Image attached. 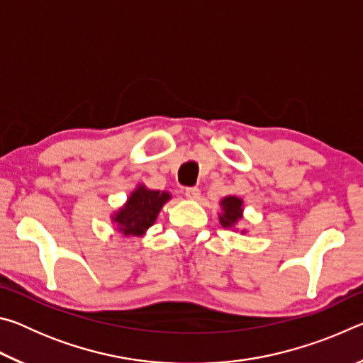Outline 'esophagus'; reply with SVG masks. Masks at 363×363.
Returning <instances> with one entry per match:
<instances>
[{
  "label": "esophagus",
  "instance_id": "esophagus-1",
  "mask_svg": "<svg viewBox=\"0 0 363 363\" xmlns=\"http://www.w3.org/2000/svg\"><path fill=\"white\" fill-rule=\"evenodd\" d=\"M186 196L189 200H199L200 199V189L199 187H187Z\"/></svg>",
  "mask_w": 363,
  "mask_h": 363
}]
</instances>
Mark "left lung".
I'll return each instance as SVG.
<instances>
[{
	"instance_id": "obj_1",
	"label": "left lung",
	"mask_w": 363,
	"mask_h": 363,
	"mask_svg": "<svg viewBox=\"0 0 363 363\" xmlns=\"http://www.w3.org/2000/svg\"><path fill=\"white\" fill-rule=\"evenodd\" d=\"M220 205L224 208V214L219 218L220 224L224 227H233L242 218V200L237 196H227L220 201Z\"/></svg>"
}]
</instances>
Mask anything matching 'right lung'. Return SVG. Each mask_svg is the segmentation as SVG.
<instances>
[{"label":"right lung","instance_id":"obj_1","mask_svg":"<svg viewBox=\"0 0 363 363\" xmlns=\"http://www.w3.org/2000/svg\"><path fill=\"white\" fill-rule=\"evenodd\" d=\"M169 200V194L139 187L128 200L126 206L115 216L125 235H140L155 223L158 211Z\"/></svg>","mask_w":363,"mask_h":363}]
</instances>
